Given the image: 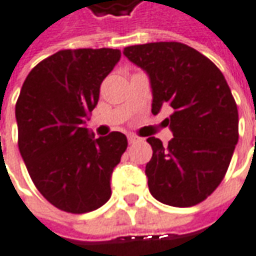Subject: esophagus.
<instances>
[{
	"label": "esophagus",
	"instance_id": "esophagus-1",
	"mask_svg": "<svg viewBox=\"0 0 256 256\" xmlns=\"http://www.w3.org/2000/svg\"><path fill=\"white\" fill-rule=\"evenodd\" d=\"M128 143L132 144V143H136V142H139V138H136V136H128Z\"/></svg>",
	"mask_w": 256,
	"mask_h": 256
}]
</instances>
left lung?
I'll return each instance as SVG.
<instances>
[{
	"instance_id": "left-lung-1",
	"label": "left lung",
	"mask_w": 256,
	"mask_h": 256,
	"mask_svg": "<svg viewBox=\"0 0 256 256\" xmlns=\"http://www.w3.org/2000/svg\"><path fill=\"white\" fill-rule=\"evenodd\" d=\"M123 54L148 74L152 113L169 104L168 146L149 138L146 164L152 196L164 205L188 208L205 200L228 170L238 143V108L224 74L204 54L182 42H149Z\"/></svg>"
}]
</instances>
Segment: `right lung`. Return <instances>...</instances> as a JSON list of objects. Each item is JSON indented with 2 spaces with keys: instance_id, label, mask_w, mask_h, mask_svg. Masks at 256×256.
I'll use <instances>...</instances> for the list:
<instances>
[{
  "instance_id": "obj_1",
  "label": "right lung",
  "mask_w": 256,
  "mask_h": 256,
  "mask_svg": "<svg viewBox=\"0 0 256 256\" xmlns=\"http://www.w3.org/2000/svg\"><path fill=\"white\" fill-rule=\"evenodd\" d=\"M118 60L113 48L62 50L38 62L21 87V158L40 194L66 212H92L112 196V174L128 139L120 132L96 139L86 118Z\"/></svg>"
}]
</instances>
